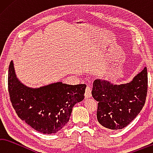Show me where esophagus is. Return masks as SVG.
Returning a JSON list of instances; mask_svg holds the SVG:
<instances>
[{"mask_svg": "<svg viewBox=\"0 0 153 153\" xmlns=\"http://www.w3.org/2000/svg\"><path fill=\"white\" fill-rule=\"evenodd\" d=\"M85 96V98H89L90 97H91V87L89 85H87L86 87Z\"/></svg>", "mask_w": 153, "mask_h": 153, "instance_id": "esophagus-1", "label": "esophagus"}]
</instances>
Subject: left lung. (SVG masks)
Here are the masks:
<instances>
[{
    "mask_svg": "<svg viewBox=\"0 0 153 153\" xmlns=\"http://www.w3.org/2000/svg\"><path fill=\"white\" fill-rule=\"evenodd\" d=\"M148 74L145 67L132 81L114 85L106 81L95 80L92 96L98 101L97 118L103 127L122 129L138 116L146 101Z\"/></svg>",
    "mask_w": 153,
    "mask_h": 153,
    "instance_id": "obj_1",
    "label": "left lung"
}]
</instances>
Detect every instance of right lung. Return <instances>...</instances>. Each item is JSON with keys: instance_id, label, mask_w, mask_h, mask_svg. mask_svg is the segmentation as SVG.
I'll return each instance as SVG.
<instances>
[{"instance_id": "add662e5", "label": "right lung", "mask_w": 153, "mask_h": 153, "mask_svg": "<svg viewBox=\"0 0 153 153\" xmlns=\"http://www.w3.org/2000/svg\"><path fill=\"white\" fill-rule=\"evenodd\" d=\"M86 85H66L59 82L31 89L18 81L11 61L8 73L10 102L17 116L38 132L51 134L69 121L72 108L83 100Z\"/></svg>"}]
</instances>
